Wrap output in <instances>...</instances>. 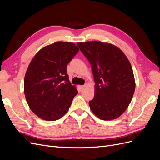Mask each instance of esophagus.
I'll return each instance as SVG.
<instances>
[{
	"label": "esophagus",
	"instance_id": "obj_1",
	"mask_svg": "<svg viewBox=\"0 0 160 160\" xmlns=\"http://www.w3.org/2000/svg\"><path fill=\"white\" fill-rule=\"evenodd\" d=\"M86 87V85H80L79 88H80V89L81 90H83L84 88Z\"/></svg>",
	"mask_w": 160,
	"mask_h": 160
}]
</instances>
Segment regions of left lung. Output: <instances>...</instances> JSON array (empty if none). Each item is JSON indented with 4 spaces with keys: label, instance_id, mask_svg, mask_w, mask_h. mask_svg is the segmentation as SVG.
<instances>
[{
    "label": "left lung",
    "instance_id": "8db88e82",
    "mask_svg": "<svg viewBox=\"0 0 160 160\" xmlns=\"http://www.w3.org/2000/svg\"><path fill=\"white\" fill-rule=\"evenodd\" d=\"M94 77L95 95L90 109L103 120L119 118L126 110L135 91L132 65L119 48L100 41L78 42Z\"/></svg>",
    "mask_w": 160,
    "mask_h": 160
}]
</instances>
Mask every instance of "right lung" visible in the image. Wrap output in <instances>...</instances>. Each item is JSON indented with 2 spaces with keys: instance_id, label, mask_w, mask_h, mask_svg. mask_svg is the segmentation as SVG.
I'll return each instance as SVG.
<instances>
[{
  "instance_id": "obj_1",
  "label": "right lung",
  "mask_w": 160,
  "mask_h": 160,
  "mask_svg": "<svg viewBox=\"0 0 160 160\" xmlns=\"http://www.w3.org/2000/svg\"><path fill=\"white\" fill-rule=\"evenodd\" d=\"M79 51L72 42H56L33 57L25 74L24 92L38 117L55 121L68 111L78 91L70 83L67 66Z\"/></svg>"
}]
</instances>
